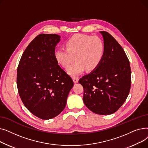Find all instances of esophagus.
I'll return each instance as SVG.
<instances>
[{
	"mask_svg": "<svg viewBox=\"0 0 148 148\" xmlns=\"http://www.w3.org/2000/svg\"><path fill=\"white\" fill-rule=\"evenodd\" d=\"M73 80L74 83H78V82H79V78H78V77H73Z\"/></svg>",
	"mask_w": 148,
	"mask_h": 148,
	"instance_id": "1",
	"label": "esophagus"
}]
</instances>
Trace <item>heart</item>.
Masks as SVG:
<instances>
[{
  "mask_svg": "<svg viewBox=\"0 0 148 148\" xmlns=\"http://www.w3.org/2000/svg\"><path fill=\"white\" fill-rule=\"evenodd\" d=\"M65 48H59L54 52V58L58 63L68 69L73 61L76 62L68 69L72 76L79 75L86 69L95 70L102 62L106 51L104 40L99 36L76 34L65 41Z\"/></svg>",
  "mask_w": 148,
  "mask_h": 148,
  "instance_id": "b5f03b06",
  "label": "heart"
}]
</instances>
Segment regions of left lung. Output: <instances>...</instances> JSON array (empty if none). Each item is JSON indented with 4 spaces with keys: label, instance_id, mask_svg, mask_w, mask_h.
Returning a JSON list of instances; mask_svg holds the SVG:
<instances>
[{
    "label": "left lung",
    "instance_id": "8db88e82",
    "mask_svg": "<svg viewBox=\"0 0 148 148\" xmlns=\"http://www.w3.org/2000/svg\"><path fill=\"white\" fill-rule=\"evenodd\" d=\"M106 45L99 65L79 80L84 89L83 102L95 113L107 115L125 101L131 83L130 61L121 45L105 31H101Z\"/></svg>",
    "mask_w": 148,
    "mask_h": 148
}]
</instances>
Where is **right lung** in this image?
<instances>
[{
	"label": "right lung",
	"mask_w": 148,
	"mask_h": 148,
	"mask_svg": "<svg viewBox=\"0 0 148 148\" xmlns=\"http://www.w3.org/2000/svg\"><path fill=\"white\" fill-rule=\"evenodd\" d=\"M60 37L38 35L23 52L17 68V85L23 103L44 120L56 117L64 110L74 85L71 77L54 58Z\"/></svg>",
	"instance_id": "obj_1"
}]
</instances>
